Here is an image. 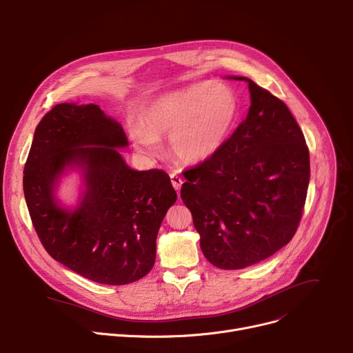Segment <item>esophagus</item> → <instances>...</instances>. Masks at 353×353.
<instances>
[{
  "label": "esophagus",
  "instance_id": "esophagus-1",
  "mask_svg": "<svg viewBox=\"0 0 353 353\" xmlns=\"http://www.w3.org/2000/svg\"><path fill=\"white\" fill-rule=\"evenodd\" d=\"M170 179H172V184H173V187L179 191L180 188H181V184H183V179L180 177V176H177L176 173H172L170 174Z\"/></svg>",
  "mask_w": 353,
  "mask_h": 353
}]
</instances>
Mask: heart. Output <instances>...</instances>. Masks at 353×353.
Instances as JSON below:
<instances>
[{"label":"heart","instance_id":"heart-1","mask_svg":"<svg viewBox=\"0 0 353 353\" xmlns=\"http://www.w3.org/2000/svg\"><path fill=\"white\" fill-rule=\"evenodd\" d=\"M238 115L232 88L219 81L194 84L153 101L142 114V125L131 131L135 146L148 156L160 152L159 138L169 135L172 153L187 163L215 154L227 141Z\"/></svg>","mask_w":353,"mask_h":353}]
</instances>
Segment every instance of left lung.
<instances>
[{"mask_svg":"<svg viewBox=\"0 0 353 353\" xmlns=\"http://www.w3.org/2000/svg\"><path fill=\"white\" fill-rule=\"evenodd\" d=\"M250 107L219 150L183 172L181 200L207 261L223 270L259 263L292 241L307 199L310 152L287 105L248 77Z\"/></svg>","mask_w":353,"mask_h":353,"instance_id":"8db88e82","label":"left lung"}]
</instances>
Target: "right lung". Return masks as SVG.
I'll use <instances>...</instances> for the list:
<instances>
[{"label": "right lung", "instance_id": "1", "mask_svg": "<svg viewBox=\"0 0 353 353\" xmlns=\"http://www.w3.org/2000/svg\"><path fill=\"white\" fill-rule=\"evenodd\" d=\"M122 126L99 105L57 104L38 123L23 168L28 211L54 261L95 283L121 285L146 276L156 238L177 194L166 172H137L114 148ZM83 167L86 193L73 213L60 209L52 185L66 165Z\"/></svg>", "mask_w": 353, "mask_h": 353}]
</instances>
